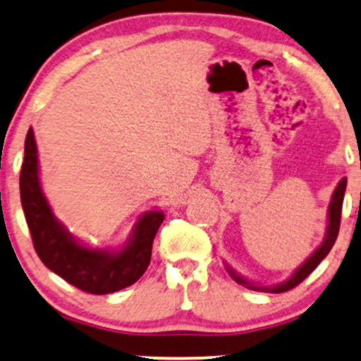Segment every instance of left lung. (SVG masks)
Masks as SVG:
<instances>
[{"instance_id": "1", "label": "left lung", "mask_w": 361, "mask_h": 361, "mask_svg": "<svg viewBox=\"0 0 361 361\" xmlns=\"http://www.w3.org/2000/svg\"><path fill=\"white\" fill-rule=\"evenodd\" d=\"M345 189H346V177H343L340 182H338L335 192L331 195L330 206H328V226H326V233H324V239L319 246L314 249V252L311 255L308 259H306L303 264L298 268L295 273L291 274V278H288L286 281L279 283V284H273V286H262V284H256L249 279L243 278L241 274H238L235 271L231 268V266L226 264L229 274L233 276V279L235 283L243 284L247 289H252V291H261V293H284L298 286L303 279L308 278V276L317 269V266L322 262L324 257L328 256V252L331 251L333 244H335L336 238H338V231H340V219H341V206H343V197H345Z\"/></svg>"}]
</instances>
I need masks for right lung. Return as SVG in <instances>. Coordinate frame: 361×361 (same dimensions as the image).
Wrapping results in <instances>:
<instances>
[{
    "label": "right lung",
    "mask_w": 361,
    "mask_h": 361,
    "mask_svg": "<svg viewBox=\"0 0 361 361\" xmlns=\"http://www.w3.org/2000/svg\"><path fill=\"white\" fill-rule=\"evenodd\" d=\"M38 172L37 142L30 128L20 172V195L35 251L43 264L66 283L92 295H109L135 283L149 268L152 243L164 221V212L142 214L122 247L85 246L53 214Z\"/></svg>",
    "instance_id": "1"
}]
</instances>
